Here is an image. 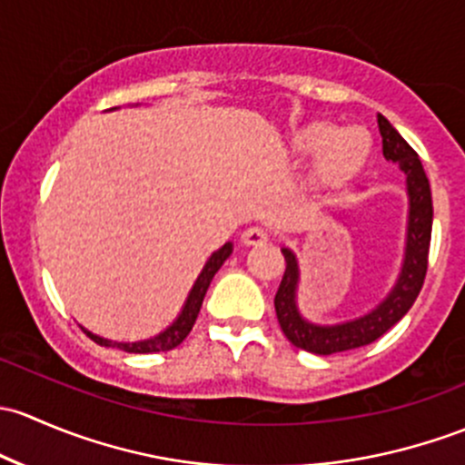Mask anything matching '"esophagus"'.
<instances>
[{
    "label": "esophagus",
    "instance_id": "1",
    "mask_svg": "<svg viewBox=\"0 0 465 465\" xmlns=\"http://www.w3.org/2000/svg\"><path fill=\"white\" fill-rule=\"evenodd\" d=\"M268 239V232L260 226H251L242 232V243L243 246H260Z\"/></svg>",
    "mask_w": 465,
    "mask_h": 465
}]
</instances>
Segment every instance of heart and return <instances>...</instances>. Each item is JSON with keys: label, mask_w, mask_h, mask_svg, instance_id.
Masks as SVG:
<instances>
[{"label": "heart", "mask_w": 465, "mask_h": 465, "mask_svg": "<svg viewBox=\"0 0 465 465\" xmlns=\"http://www.w3.org/2000/svg\"><path fill=\"white\" fill-rule=\"evenodd\" d=\"M291 150L298 156L315 154L313 176L322 185H342L365 167L371 136L362 127L333 129L329 123H306L291 134Z\"/></svg>", "instance_id": "heart-1"}]
</instances>
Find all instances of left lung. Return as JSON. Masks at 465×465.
<instances>
[{
    "mask_svg": "<svg viewBox=\"0 0 465 465\" xmlns=\"http://www.w3.org/2000/svg\"><path fill=\"white\" fill-rule=\"evenodd\" d=\"M378 129L382 136V156L387 161L399 163L408 181L410 193V226H408V248H405V264L396 282L394 291L378 304L370 315L358 318L353 322L336 324V327H318L300 318L295 306V286H298V262L289 248H282L286 271L275 293V313L284 336L298 349L304 351L329 353L347 351V349L362 347L374 342L390 331L401 318L410 311L414 300L423 289L425 272H428L430 239H432V193L430 181L420 165L419 154L410 147V143L390 125L385 116L378 114Z\"/></svg>",
    "mask_w": 465,
    "mask_h": 465,
    "instance_id": "obj_1",
    "label": "left lung"
}]
</instances>
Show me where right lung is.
<instances>
[{
    "instance_id": "add662e5",
    "label": "right lung",
    "mask_w": 465,
    "mask_h": 465,
    "mask_svg": "<svg viewBox=\"0 0 465 465\" xmlns=\"http://www.w3.org/2000/svg\"><path fill=\"white\" fill-rule=\"evenodd\" d=\"M231 252H232V243H223V246L219 248L217 252H213V257H210L208 264L203 266V271H201L197 282H194L193 291H190L188 302H185L183 311H181L179 320H176V322L172 324L170 329H165L161 336L143 340V342H112V340L98 338V336H94V333H89V331H84V333H87V336L94 340V342L103 344V347H118V349H123V351H127V353H159V351H170V349L179 347V344L183 342L185 338H188V333L193 331L194 322H197V315L201 311V304H203L205 291H208L210 282H213V277H214V272H217L219 268H222L223 262L231 257Z\"/></svg>"
}]
</instances>
